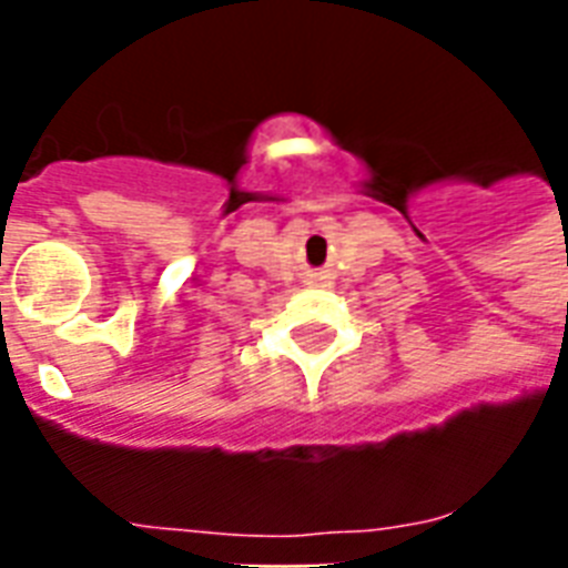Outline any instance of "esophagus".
Wrapping results in <instances>:
<instances>
[{"mask_svg":"<svg viewBox=\"0 0 568 568\" xmlns=\"http://www.w3.org/2000/svg\"><path fill=\"white\" fill-rule=\"evenodd\" d=\"M320 280H322L320 273H310V276H307V285H320Z\"/></svg>","mask_w":568,"mask_h":568,"instance_id":"obj_1","label":"esophagus"}]
</instances>
